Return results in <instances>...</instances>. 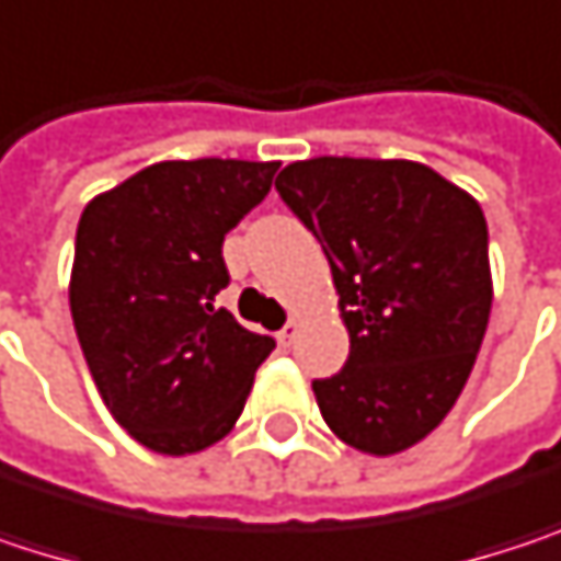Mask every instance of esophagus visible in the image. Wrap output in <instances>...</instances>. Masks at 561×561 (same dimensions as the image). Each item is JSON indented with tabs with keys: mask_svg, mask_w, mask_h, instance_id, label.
<instances>
[{
	"mask_svg": "<svg viewBox=\"0 0 561 561\" xmlns=\"http://www.w3.org/2000/svg\"><path fill=\"white\" fill-rule=\"evenodd\" d=\"M298 331H301V318H295V314H291V318L285 321V328L279 331L282 347H291V344H295V337H298Z\"/></svg>",
	"mask_w": 561,
	"mask_h": 561,
	"instance_id": "obj_1",
	"label": "esophagus"
}]
</instances>
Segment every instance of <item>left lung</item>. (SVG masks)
Wrapping results in <instances>:
<instances>
[{"label": "left lung", "instance_id": "1", "mask_svg": "<svg viewBox=\"0 0 561 561\" xmlns=\"http://www.w3.org/2000/svg\"><path fill=\"white\" fill-rule=\"evenodd\" d=\"M279 197L318 237L351 354L311 390L357 451L396 455L451 412L478 360L494 282L481 204L405 159L291 162Z\"/></svg>", "mask_w": 561, "mask_h": 561}]
</instances>
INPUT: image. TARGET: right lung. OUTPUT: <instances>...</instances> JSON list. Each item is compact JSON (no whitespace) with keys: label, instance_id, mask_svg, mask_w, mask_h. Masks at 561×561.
<instances>
[{"label":"right lung","instance_id":"1","mask_svg":"<svg viewBox=\"0 0 561 561\" xmlns=\"http://www.w3.org/2000/svg\"><path fill=\"white\" fill-rule=\"evenodd\" d=\"M279 162L194 159L136 171L77 224L70 314L113 419L159 455H194L240 419L270 334L214 298L224 237L270 194Z\"/></svg>","mask_w":561,"mask_h":561}]
</instances>
